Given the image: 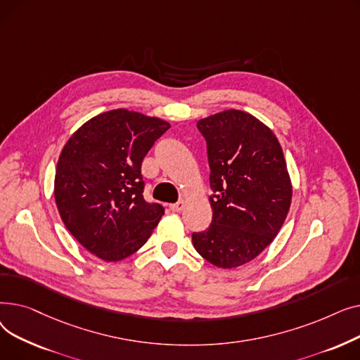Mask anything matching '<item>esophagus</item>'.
Segmentation results:
<instances>
[{"label": "esophagus", "mask_w": 360, "mask_h": 360, "mask_svg": "<svg viewBox=\"0 0 360 360\" xmlns=\"http://www.w3.org/2000/svg\"><path fill=\"white\" fill-rule=\"evenodd\" d=\"M169 209L172 210V212H175V213L182 212V210H184V201H178V202L170 204V205H169Z\"/></svg>", "instance_id": "34e87169"}]
</instances>
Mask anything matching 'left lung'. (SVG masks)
I'll list each match as a JSON object with an SVG mask.
<instances>
[{"label":"left lung","instance_id":"1","mask_svg":"<svg viewBox=\"0 0 360 360\" xmlns=\"http://www.w3.org/2000/svg\"><path fill=\"white\" fill-rule=\"evenodd\" d=\"M210 165L209 229L193 233L197 252L235 269L273 242L292 202V182L274 132L251 113L229 109L200 120Z\"/></svg>","mask_w":360,"mask_h":360}]
</instances>
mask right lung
<instances>
[{"mask_svg": "<svg viewBox=\"0 0 360 360\" xmlns=\"http://www.w3.org/2000/svg\"><path fill=\"white\" fill-rule=\"evenodd\" d=\"M170 124L113 109L83 124L65 143L53 194L70 233L103 261L139 251L165 214L143 197L141 163Z\"/></svg>", "mask_w": 360, "mask_h": 360, "instance_id": "obj_1", "label": "right lung"}]
</instances>
